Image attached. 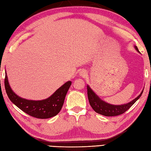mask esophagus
Segmentation results:
<instances>
[{
	"instance_id": "1",
	"label": "esophagus",
	"mask_w": 151,
	"mask_h": 151,
	"mask_svg": "<svg viewBox=\"0 0 151 151\" xmlns=\"http://www.w3.org/2000/svg\"><path fill=\"white\" fill-rule=\"evenodd\" d=\"M86 75H87V72H86L85 70H82L79 73V76H81V77L84 78Z\"/></svg>"
}]
</instances>
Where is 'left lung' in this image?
<instances>
[{
	"mask_svg": "<svg viewBox=\"0 0 151 151\" xmlns=\"http://www.w3.org/2000/svg\"><path fill=\"white\" fill-rule=\"evenodd\" d=\"M134 47H135V49L137 52H139V50L137 49V47L136 46H134ZM87 89L89 102L92 108L93 109L94 111L95 112H97V113L108 117L117 116V115L124 113L125 111L129 110V109L132 106L137 100H138L141 96H142L143 91V89L142 93H141L136 98L134 99L132 101L129 102V103L121 105H114L109 104L108 102L102 101V99H101L97 95H96L95 93L92 90L91 88L89 87L88 85L87 86Z\"/></svg>",
	"mask_w": 151,
	"mask_h": 151,
	"instance_id": "left-lung-1",
	"label": "left lung"
}]
</instances>
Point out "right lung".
<instances>
[{
  "mask_svg": "<svg viewBox=\"0 0 151 151\" xmlns=\"http://www.w3.org/2000/svg\"><path fill=\"white\" fill-rule=\"evenodd\" d=\"M71 85L68 81L62 85L54 93L46 99L32 101L22 99L12 91L5 73L4 86L8 98L15 106L32 117L38 119H48L55 116L62 109L67 91Z\"/></svg>",
  "mask_w": 151,
  "mask_h": 151,
  "instance_id": "obj_1",
  "label": "right lung"
}]
</instances>
